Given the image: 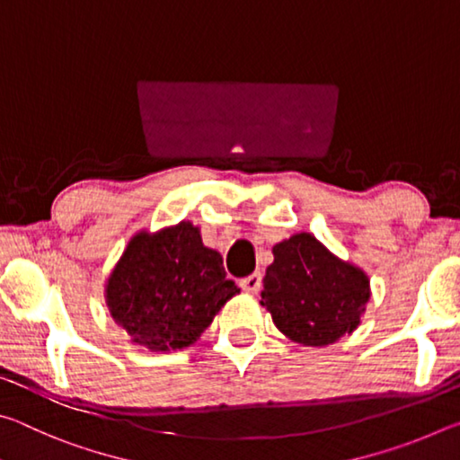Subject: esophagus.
I'll use <instances>...</instances> for the list:
<instances>
[{"instance_id":"1","label":"esophagus","mask_w":460,"mask_h":460,"mask_svg":"<svg viewBox=\"0 0 460 460\" xmlns=\"http://www.w3.org/2000/svg\"><path fill=\"white\" fill-rule=\"evenodd\" d=\"M239 286L243 288L245 292H258L260 286H261V274H260V271H253L252 276H247V278L241 279Z\"/></svg>"}]
</instances>
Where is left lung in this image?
I'll list each match as a JSON object with an SVG mask.
<instances>
[{
	"instance_id": "left-lung-1",
	"label": "left lung",
	"mask_w": 460,
	"mask_h": 460,
	"mask_svg": "<svg viewBox=\"0 0 460 460\" xmlns=\"http://www.w3.org/2000/svg\"><path fill=\"white\" fill-rule=\"evenodd\" d=\"M367 300L365 271L339 260L310 233L274 245L261 306L288 339L306 347L331 345L359 326Z\"/></svg>"
}]
</instances>
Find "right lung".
Returning <instances> with one entry per match:
<instances>
[{
  "mask_svg": "<svg viewBox=\"0 0 460 460\" xmlns=\"http://www.w3.org/2000/svg\"><path fill=\"white\" fill-rule=\"evenodd\" d=\"M105 300L131 342L150 351L190 347L239 288L227 279L219 252L182 221L137 233L107 279Z\"/></svg>",
  "mask_w": 460,
  "mask_h": 460,
  "instance_id": "right-lung-1",
  "label": "right lung"
}]
</instances>
